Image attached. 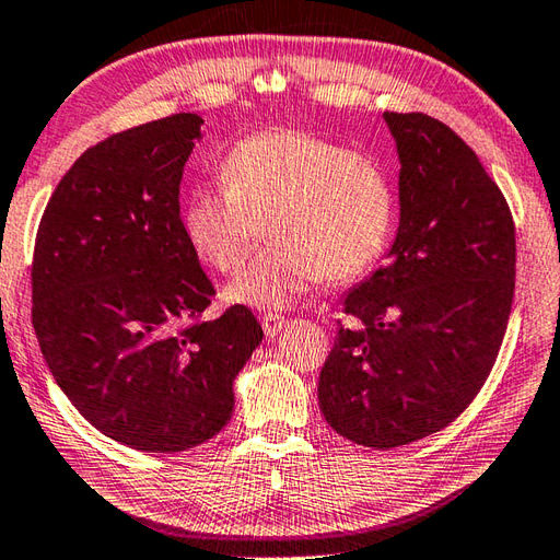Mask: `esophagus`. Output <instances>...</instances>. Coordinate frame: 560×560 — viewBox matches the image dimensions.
<instances>
[{
	"label": "esophagus",
	"mask_w": 560,
	"mask_h": 560,
	"mask_svg": "<svg viewBox=\"0 0 560 560\" xmlns=\"http://www.w3.org/2000/svg\"><path fill=\"white\" fill-rule=\"evenodd\" d=\"M285 319L283 315H279V312H267V315L262 317V329H265V334L267 336H271V339H275V336L285 327Z\"/></svg>",
	"instance_id": "1"
}]
</instances>
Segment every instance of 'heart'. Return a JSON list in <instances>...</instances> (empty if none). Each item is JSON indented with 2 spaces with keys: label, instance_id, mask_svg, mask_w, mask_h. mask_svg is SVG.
Here are the masks:
<instances>
[{
  "label": "heart",
  "instance_id": "1",
  "mask_svg": "<svg viewBox=\"0 0 560 560\" xmlns=\"http://www.w3.org/2000/svg\"><path fill=\"white\" fill-rule=\"evenodd\" d=\"M219 186H198L184 229L202 262L238 271L262 236L271 243L229 285V298L257 307L293 303L324 277L348 281L386 250L394 190L365 152L298 128L241 140L221 162Z\"/></svg>",
  "mask_w": 560,
  "mask_h": 560
}]
</instances>
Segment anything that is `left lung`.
<instances>
[{
	"label": "left lung",
	"instance_id": "1",
	"mask_svg": "<svg viewBox=\"0 0 560 560\" xmlns=\"http://www.w3.org/2000/svg\"><path fill=\"white\" fill-rule=\"evenodd\" d=\"M400 160L388 262L346 295L319 374L334 432L396 448L448 427L497 362L515 291V224L472 148L432 116L384 112Z\"/></svg>",
	"mask_w": 560,
	"mask_h": 560
}]
</instances>
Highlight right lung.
<instances>
[{
    "mask_svg": "<svg viewBox=\"0 0 560 560\" xmlns=\"http://www.w3.org/2000/svg\"><path fill=\"white\" fill-rule=\"evenodd\" d=\"M200 124L184 112L88 148L35 236L33 327L51 376L104 436L148 453L219 434L265 336L245 305L202 317L214 285L178 205Z\"/></svg>",
    "mask_w": 560,
    "mask_h": 560,
    "instance_id": "obj_1",
    "label": "right lung"
}]
</instances>
